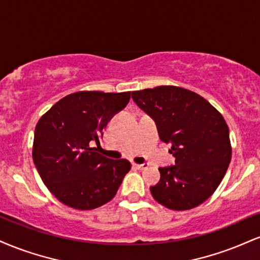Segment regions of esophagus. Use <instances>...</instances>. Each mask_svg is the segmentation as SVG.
Instances as JSON below:
<instances>
[{
	"label": "esophagus",
	"mask_w": 260,
	"mask_h": 260,
	"mask_svg": "<svg viewBox=\"0 0 260 260\" xmlns=\"http://www.w3.org/2000/svg\"><path fill=\"white\" fill-rule=\"evenodd\" d=\"M134 167L137 168V170H140V171H144L146 170V168L149 167V164H142V165H134Z\"/></svg>",
	"instance_id": "1"
}]
</instances>
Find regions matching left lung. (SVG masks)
<instances>
[{
	"label": "left lung",
	"instance_id": "left-lung-1",
	"mask_svg": "<svg viewBox=\"0 0 260 260\" xmlns=\"http://www.w3.org/2000/svg\"><path fill=\"white\" fill-rule=\"evenodd\" d=\"M132 99L155 121L160 139L171 143L176 165L158 168L152 198L174 211L205 202L219 186L231 160L229 127L205 98L176 86L132 92Z\"/></svg>",
	"mask_w": 260,
	"mask_h": 260
}]
</instances>
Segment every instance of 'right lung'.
Segmentation results:
<instances>
[{
    "instance_id": "add662e5",
    "label": "right lung",
    "mask_w": 260,
    "mask_h": 260,
    "mask_svg": "<svg viewBox=\"0 0 260 260\" xmlns=\"http://www.w3.org/2000/svg\"><path fill=\"white\" fill-rule=\"evenodd\" d=\"M131 92H83L55 103L37 122L32 158L45 185L69 207L88 211L116 195L131 164L111 160L90 148L117 112L126 108Z\"/></svg>"
}]
</instances>
